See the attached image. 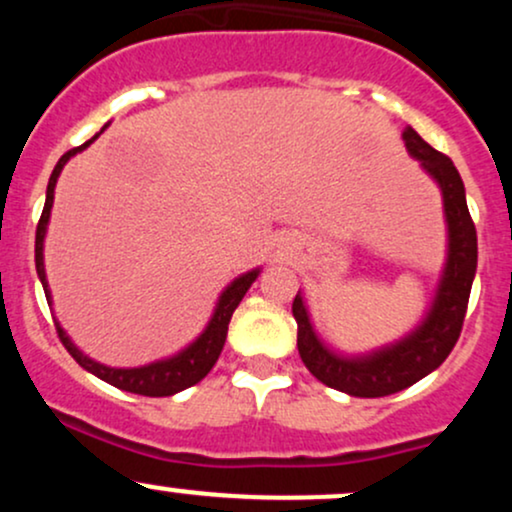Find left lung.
I'll return each instance as SVG.
<instances>
[{
  "mask_svg": "<svg viewBox=\"0 0 512 512\" xmlns=\"http://www.w3.org/2000/svg\"><path fill=\"white\" fill-rule=\"evenodd\" d=\"M402 139L409 156L419 161L424 173L438 185L440 197H443L445 231H448L443 272L419 325L395 342L378 346L366 354H342V351L330 349L315 332L301 291L293 298V317L298 322V354L305 368L320 383L351 397L392 395L433 373L457 344L464 313H467L469 291L477 274V228L469 216L460 173L452 166L450 158L426 144L416 129H404Z\"/></svg>",
  "mask_w": 512,
  "mask_h": 512,
  "instance_id": "obj_1",
  "label": "left lung"
}]
</instances>
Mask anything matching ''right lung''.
I'll return each instance as SVG.
<instances>
[{
  "label": "right lung",
  "instance_id": "add662e5",
  "mask_svg": "<svg viewBox=\"0 0 512 512\" xmlns=\"http://www.w3.org/2000/svg\"><path fill=\"white\" fill-rule=\"evenodd\" d=\"M108 127V125H105ZM105 127L96 137L88 139L86 144L76 146V149L67 151L60 161H57L55 170H52L50 182H48V192H45V207L43 214H40L38 221V231H35V272H38L40 284H43L45 298H48V305H52V291L48 284V274H45V236H48V223H50V214H52V202H55V187H57V178H60L62 168L67 166V161L76 154L91 146L96 142L98 137L105 132ZM262 267L250 269V272L236 276L226 289L221 291L219 301L214 305V313H211L207 327L192 339L185 349H180L178 354L166 356V358H158V361L144 363V366H134V368H113V366H105V363L96 361L84 351L79 349L72 342L67 330L60 325V320L55 322L57 334H60L64 349L72 354V358L79 363L81 368L93 373L96 378L105 380L108 385L117 387V390H125V392H134V395H144V397H170L175 392L187 390V387L197 385L204 375L214 368L216 358L221 356L223 344H226V334H228V322H231L233 310L238 308V303L243 301V296L248 293V289L255 284V279L260 276Z\"/></svg>",
  "mask_w": 512,
  "mask_h": 512
}]
</instances>
